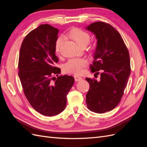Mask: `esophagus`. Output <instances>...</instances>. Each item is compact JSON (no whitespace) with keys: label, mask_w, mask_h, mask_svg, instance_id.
<instances>
[{"label":"esophagus","mask_w":147,"mask_h":147,"mask_svg":"<svg viewBox=\"0 0 147 147\" xmlns=\"http://www.w3.org/2000/svg\"><path fill=\"white\" fill-rule=\"evenodd\" d=\"M74 77V78H75V80L76 81V82L80 81V80H82L83 79V78H82L81 77L78 76V75H75Z\"/></svg>","instance_id":"esophagus-1"}]
</instances>
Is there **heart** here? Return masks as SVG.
<instances>
[{
	"label": "heart",
	"instance_id": "heart-1",
	"mask_svg": "<svg viewBox=\"0 0 147 147\" xmlns=\"http://www.w3.org/2000/svg\"><path fill=\"white\" fill-rule=\"evenodd\" d=\"M67 35L82 47H86L90 41V35L86 31L79 28H72L67 34ZM64 38L63 37H57L55 41V51L59 53L63 45ZM87 64V61L83 58H71L64 65V70L67 73L75 74H81Z\"/></svg>",
	"mask_w": 147,
	"mask_h": 147
}]
</instances>
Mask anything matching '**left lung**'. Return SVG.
Here are the masks:
<instances>
[{
    "instance_id": "obj_1",
    "label": "left lung",
    "mask_w": 147,
    "mask_h": 147,
    "mask_svg": "<svg viewBox=\"0 0 147 147\" xmlns=\"http://www.w3.org/2000/svg\"><path fill=\"white\" fill-rule=\"evenodd\" d=\"M86 29L97 39L94 61L90 68L100 78H86L90 89L86 95L88 109L103 113L116 107L124 94L131 74L130 57L121 35L112 26L95 22Z\"/></svg>"
}]
</instances>
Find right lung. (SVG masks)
I'll return each instance as SVG.
<instances>
[{
	"mask_svg": "<svg viewBox=\"0 0 147 147\" xmlns=\"http://www.w3.org/2000/svg\"><path fill=\"white\" fill-rule=\"evenodd\" d=\"M59 30L41 24L26 35L21 44L18 61V75L24 95L29 104L45 116L51 117L65 109L67 95L74 78L59 75L55 66L59 61L55 44Z\"/></svg>",
	"mask_w": 147,
	"mask_h": 147,
	"instance_id": "obj_1",
	"label": "right lung"
}]
</instances>
